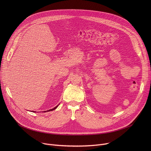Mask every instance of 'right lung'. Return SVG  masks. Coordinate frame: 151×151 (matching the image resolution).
I'll list each match as a JSON object with an SVG mask.
<instances>
[{"label": "right lung", "mask_w": 151, "mask_h": 151, "mask_svg": "<svg viewBox=\"0 0 151 151\" xmlns=\"http://www.w3.org/2000/svg\"><path fill=\"white\" fill-rule=\"evenodd\" d=\"M58 105H59V104H58ZM58 105H57V106H55V107H54L53 109H50V110H48V111H45L44 112H49V111H54V109H57V107L58 106ZM33 112H36L35 111H33Z\"/></svg>", "instance_id": "1"}]
</instances>
